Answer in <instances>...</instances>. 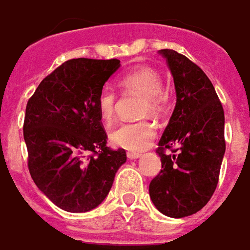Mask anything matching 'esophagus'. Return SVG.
<instances>
[{"label":"esophagus","instance_id":"obj_1","mask_svg":"<svg viewBox=\"0 0 250 250\" xmlns=\"http://www.w3.org/2000/svg\"><path fill=\"white\" fill-rule=\"evenodd\" d=\"M126 156L129 160H137L141 157V153H137V152H127Z\"/></svg>","mask_w":250,"mask_h":250}]
</instances>
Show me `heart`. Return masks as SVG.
Wrapping results in <instances>:
<instances>
[{
  "mask_svg": "<svg viewBox=\"0 0 250 250\" xmlns=\"http://www.w3.org/2000/svg\"><path fill=\"white\" fill-rule=\"evenodd\" d=\"M120 86L124 90L135 91L143 95L142 104L143 115H157L164 104V94L161 91V77L159 72L151 67L142 65L133 69L120 80ZM116 94L111 89H103L98 97V109L105 123H111L115 115ZM156 137V127L148 121L121 123L109 134L112 145L127 151H143L151 145Z\"/></svg>",
  "mask_w": 250,
  "mask_h": 250,
  "instance_id": "heart-1",
  "label": "heart"
}]
</instances>
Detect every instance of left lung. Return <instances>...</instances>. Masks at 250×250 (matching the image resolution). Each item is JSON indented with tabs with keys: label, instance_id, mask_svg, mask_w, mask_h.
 <instances>
[{
	"label": "left lung",
	"instance_id": "left-lung-1",
	"mask_svg": "<svg viewBox=\"0 0 250 250\" xmlns=\"http://www.w3.org/2000/svg\"><path fill=\"white\" fill-rule=\"evenodd\" d=\"M159 53L174 80L177 102L159 142L163 170L149 183V197L163 214L183 218L203 209L215 191L226 151L225 112L199 65L174 50ZM173 146V154L163 152Z\"/></svg>",
	"mask_w": 250,
	"mask_h": 250
}]
</instances>
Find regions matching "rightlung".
I'll return each mask as SVG.
<instances>
[{
  "instance_id": "right-lung-1",
  "label": "right lung",
  "mask_w": 250,
  "mask_h": 250,
  "mask_svg": "<svg viewBox=\"0 0 250 250\" xmlns=\"http://www.w3.org/2000/svg\"><path fill=\"white\" fill-rule=\"evenodd\" d=\"M120 65L119 59L64 62L27 103L23 131L31 177L53 204L69 213L102 204L126 163L125 149L105 146L98 109V97Z\"/></svg>"
}]
</instances>
